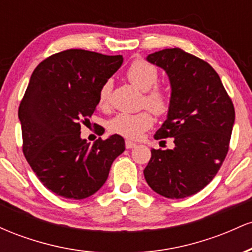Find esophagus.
Wrapping results in <instances>:
<instances>
[{
  "mask_svg": "<svg viewBox=\"0 0 252 252\" xmlns=\"http://www.w3.org/2000/svg\"><path fill=\"white\" fill-rule=\"evenodd\" d=\"M126 149H131V148H134V147H136V143L132 142V141L126 140Z\"/></svg>",
  "mask_w": 252,
  "mask_h": 252,
  "instance_id": "esophagus-1",
  "label": "esophagus"
}]
</instances>
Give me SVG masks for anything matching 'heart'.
Returning a JSON list of instances; mask_svg holds the SVG:
<instances>
[{"mask_svg": "<svg viewBox=\"0 0 252 252\" xmlns=\"http://www.w3.org/2000/svg\"><path fill=\"white\" fill-rule=\"evenodd\" d=\"M126 78L132 85L144 91L143 105L158 116H162L169 110V94L161 86L156 85L158 82V71L153 63L143 59H136L130 63L126 70ZM111 83L105 82L98 94V105L106 109L110 104ZM154 123V118L149 111L138 114H118L109 122V130L126 138H137L142 132L148 130Z\"/></svg>", "mask_w": 252, "mask_h": 252, "instance_id": "b5f03b06", "label": "heart"}]
</instances>
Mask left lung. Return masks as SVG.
Returning <instances> with one entry per match:
<instances>
[{"label":"left lung","mask_w":252,"mask_h":252,"mask_svg":"<svg viewBox=\"0 0 252 252\" xmlns=\"http://www.w3.org/2000/svg\"><path fill=\"white\" fill-rule=\"evenodd\" d=\"M168 74V116L155 140L173 137L174 149H152L143 170L154 192L181 199L200 192L220 169L228 152L235 106L215 68L180 48L149 54Z\"/></svg>","instance_id":"8db88e82"}]
</instances>
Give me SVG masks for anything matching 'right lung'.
<instances>
[{"instance_id": "right-lung-1", "label": "right lung", "mask_w": 252, "mask_h": 252, "mask_svg": "<svg viewBox=\"0 0 252 252\" xmlns=\"http://www.w3.org/2000/svg\"><path fill=\"white\" fill-rule=\"evenodd\" d=\"M122 56L85 50L52 54L36 66L19 106L22 152L46 189L67 199L94 194L126 149L122 136L94 144L80 138V123L96 111L102 85Z\"/></svg>"}]
</instances>
